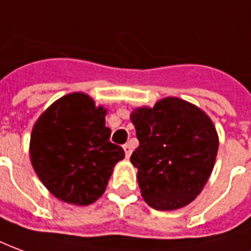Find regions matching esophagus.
I'll return each instance as SVG.
<instances>
[{"label":"esophagus","mask_w":251,"mask_h":251,"mask_svg":"<svg viewBox=\"0 0 251 251\" xmlns=\"http://www.w3.org/2000/svg\"><path fill=\"white\" fill-rule=\"evenodd\" d=\"M124 150H125L126 157H130V155H131V144L130 143L125 144V145H124Z\"/></svg>","instance_id":"esophagus-1"}]
</instances>
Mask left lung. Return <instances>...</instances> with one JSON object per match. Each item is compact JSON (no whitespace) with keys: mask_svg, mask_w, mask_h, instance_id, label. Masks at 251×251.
<instances>
[{"mask_svg":"<svg viewBox=\"0 0 251 251\" xmlns=\"http://www.w3.org/2000/svg\"><path fill=\"white\" fill-rule=\"evenodd\" d=\"M138 147L130 156L145 202L157 211L190 204L211 175L219 138L209 117L178 98L131 114Z\"/></svg>","mask_w":251,"mask_h":251,"instance_id":"left-lung-1","label":"left lung"}]
</instances>
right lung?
I'll use <instances>...</instances> for the list:
<instances>
[{
	"label": "right lung",
	"mask_w": 251,
	"mask_h": 251,
	"mask_svg": "<svg viewBox=\"0 0 251 251\" xmlns=\"http://www.w3.org/2000/svg\"><path fill=\"white\" fill-rule=\"evenodd\" d=\"M106 110L84 94L52 103L35 124L29 155L42 183L57 199L88 205L106 190L114 166L125 157L110 141Z\"/></svg>",
	"instance_id": "obj_1"
}]
</instances>
